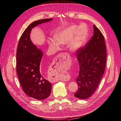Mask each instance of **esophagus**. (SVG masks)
Listing matches in <instances>:
<instances>
[{"label": "esophagus", "mask_w": 121, "mask_h": 121, "mask_svg": "<svg viewBox=\"0 0 121 121\" xmlns=\"http://www.w3.org/2000/svg\"><path fill=\"white\" fill-rule=\"evenodd\" d=\"M69 54L67 53H65V52H63V53H61L59 55L57 56V60H58V62L59 63H60V64H63L64 62H65L68 59V58L69 57ZM57 81V80L55 78L54 79L52 80V82H55Z\"/></svg>", "instance_id": "34e87169"}]
</instances>
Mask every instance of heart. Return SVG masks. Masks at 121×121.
<instances>
[{"mask_svg": "<svg viewBox=\"0 0 121 121\" xmlns=\"http://www.w3.org/2000/svg\"><path fill=\"white\" fill-rule=\"evenodd\" d=\"M88 34V31L86 26L83 25L79 26L74 25L58 31L54 35V39L60 44H66L70 42V49L72 51H76L84 46ZM48 43L50 47L58 48V45L54 41L50 40Z\"/></svg>", "mask_w": 121, "mask_h": 121, "instance_id": "1", "label": "heart"}]
</instances>
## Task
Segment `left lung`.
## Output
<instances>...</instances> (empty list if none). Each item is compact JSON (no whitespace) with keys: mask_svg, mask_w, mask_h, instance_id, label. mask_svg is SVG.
I'll return each instance as SVG.
<instances>
[{"mask_svg":"<svg viewBox=\"0 0 121 121\" xmlns=\"http://www.w3.org/2000/svg\"><path fill=\"white\" fill-rule=\"evenodd\" d=\"M79 74L76 79L78 89L74 96L80 99L91 96L98 87L106 68L107 51L104 38L93 25V35L87 43L76 51Z\"/></svg>","mask_w":121,"mask_h":121,"instance_id":"obj_1","label":"left lung"}]
</instances>
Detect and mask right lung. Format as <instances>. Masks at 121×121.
<instances>
[{"label": "right lung", "mask_w": 121, "mask_h": 121, "mask_svg": "<svg viewBox=\"0 0 121 121\" xmlns=\"http://www.w3.org/2000/svg\"><path fill=\"white\" fill-rule=\"evenodd\" d=\"M52 19H43L30 24L22 35L17 47L16 71L21 86L26 95L39 100L50 95L52 85L42 75L40 67L43 53L31 42L30 34L35 26Z\"/></svg>", "instance_id": "add662e5"}]
</instances>
